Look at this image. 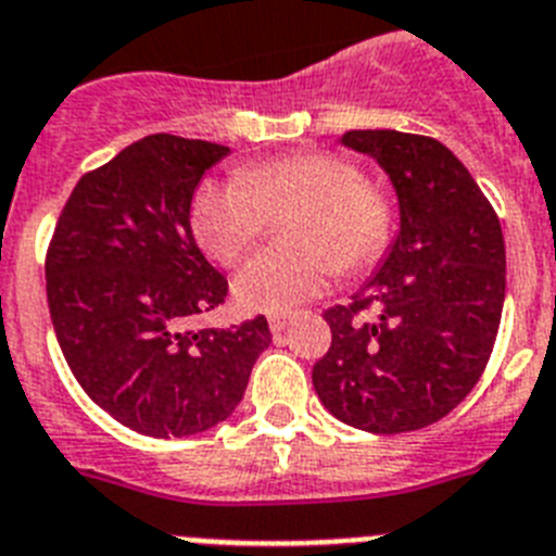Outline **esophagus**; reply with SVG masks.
I'll list each match as a JSON object with an SVG mask.
<instances>
[{"label":"esophagus","instance_id":"34e87169","mask_svg":"<svg viewBox=\"0 0 556 556\" xmlns=\"http://www.w3.org/2000/svg\"><path fill=\"white\" fill-rule=\"evenodd\" d=\"M288 325H291V316H285V313L268 316V327H271V332H282Z\"/></svg>","mask_w":556,"mask_h":556}]
</instances>
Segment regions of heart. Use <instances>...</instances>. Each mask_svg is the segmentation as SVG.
<instances>
[{
  "label": "heart",
  "mask_w": 556,
  "mask_h": 556,
  "mask_svg": "<svg viewBox=\"0 0 556 556\" xmlns=\"http://www.w3.org/2000/svg\"><path fill=\"white\" fill-rule=\"evenodd\" d=\"M296 210L288 251H260L235 277L245 311L288 313L321 296L336 268L361 271L392 240L394 210L383 190L346 159L325 151L249 164L240 176L204 181L192 195L195 240L215 263L235 265L263 238L268 215Z\"/></svg>",
  "instance_id": "b5f03b06"
}]
</instances>
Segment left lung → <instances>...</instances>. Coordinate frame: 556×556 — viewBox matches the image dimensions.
<instances>
[{
    "label": "left lung",
    "instance_id": "1",
    "mask_svg": "<svg viewBox=\"0 0 556 556\" xmlns=\"http://www.w3.org/2000/svg\"><path fill=\"white\" fill-rule=\"evenodd\" d=\"M400 201L397 240L350 305L325 313L313 366L327 412L369 433L419 431L451 414L490 361L506 293L501 220L467 167L431 137L346 131Z\"/></svg>",
    "mask_w": 556,
    "mask_h": 556
}]
</instances>
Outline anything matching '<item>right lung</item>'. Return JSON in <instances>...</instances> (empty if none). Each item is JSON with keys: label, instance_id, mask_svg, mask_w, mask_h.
<instances>
[{"label": "right lung", "instance_id": "add662e5", "mask_svg": "<svg viewBox=\"0 0 556 556\" xmlns=\"http://www.w3.org/2000/svg\"><path fill=\"white\" fill-rule=\"evenodd\" d=\"M226 144L151 134L72 190L47 249V302L77 383L144 437L210 431L243 400L265 316L229 330H190L224 305L229 282L190 226L198 181Z\"/></svg>", "mask_w": 556, "mask_h": 556}]
</instances>
